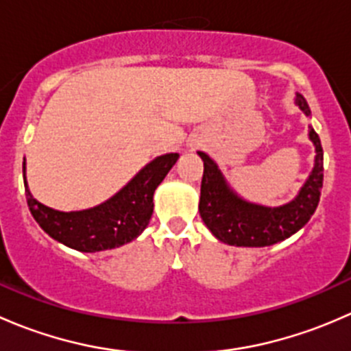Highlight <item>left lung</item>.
Returning <instances> with one entry per match:
<instances>
[{"instance_id":"8db88e82","label":"left lung","mask_w":351,"mask_h":351,"mask_svg":"<svg viewBox=\"0 0 351 351\" xmlns=\"http://www.w3.org/2000/svg\"><path fill=\"white\" fill-rule=\"evenodd\" d=\"M295 105L304 115H311L309 105L300 93H295ZM309 139L316 151L313 171L297 197L278 207L254 204L238 195L217 162L208 154L198 151L204 161L198 210L204 224L219 241L229 246H271L295 234L309 222L319 204L323 189V147L313 125H309Z\"/></svg>"}]
</instances>
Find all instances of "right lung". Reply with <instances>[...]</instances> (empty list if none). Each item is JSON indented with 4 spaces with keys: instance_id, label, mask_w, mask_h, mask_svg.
Wrapping results in <instances>:
<instances>
[{
    "instance_id": "obj_1",
    "label": "right lung",
    "mask_w": 351,
    "mask_h": 351,
    "mask_svg": "<svg viewBox=\"0 0 351 351\" xmlns=\"http://www.w3.org/2000/svg\"><path fill=\"white\" fill-rule=\"evenodd\" d=\"M180 158L178 153H166L147 162L125 186L108 200L83 210H56L40 204L23 183L27 204L37 224L52 239L83 253L113 250L143 234L153 215V195L159 183Z\"/></svg>"
}]
</instances>
